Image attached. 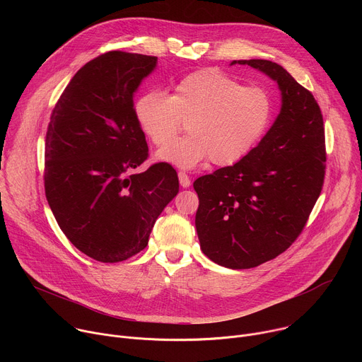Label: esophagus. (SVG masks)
Here are the masks:
<instances>
[{
	"instance_id": "esophagus-1",
	"label": "esophagus",
	"mask_w": 362,
	"mask_h": 362,
	"mask_svg": "<svg viewBox=\"0 0 362 362\" xmlns=\"http://www.w3.org/2000/svg\"><path fill=\"white\" fill-rule=\"evenodd\" d=\"M177 176H179V182H180L182 187H189L190 186V177L185 172H179Z\"/></svg>"
}]
</instances>
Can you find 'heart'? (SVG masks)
<instances>
[{
	"instance_id": "b5f03b06",
	"label": "heart",
	"mask_w": 362,
	"mask_h": 362,
	"mask_svg": "<svg viewBox=\"0 0 362 362\" xmlns=\"http://www.w3.org/2000/svg\"><path fill=\"white\" fill-rule=\"evenodd\" d=\"M139 127L154 146H164L188 123L189 136L162 147L156 158L180 169L211 159L216 166L242 160L271 126L274 101L262 88L216 70L187 74L168 97L148 91L134 103Z\"/></svg>"
}]
</instances>
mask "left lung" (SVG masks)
<instances>
[{"instance_id":"obj_1","label":"left lung","mask_w":362,"mask_h":362,"mask_svg":"<svg viewBox=\"0 0 362 362\" xmlns=\"http://www.w3.org/2000/svg\"><path fill=\"white\" fill-rule=\"evenodd\" d=\"M278 83L281 112L256 147L194 180L196 230L215 264L249 269L285 252L300 235L325 177V133L313 93L269 60H235Z\"/></svg>"}]
</instances>
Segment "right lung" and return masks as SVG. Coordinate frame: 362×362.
Returning <instances> with one entry per match:
<instances>
[{
    "mask_svg": "<svg viewBox=\"0 0 362 362\" xmlns=\"http://www.w3.org/2000/svg\"><path fill=\"white\" fill-rule=\"evenodd\" d=\"M156 64L153 56L101 54L74 74L49 117L45 197L67 239L105 264L143 250L179 192L169 163L130 175L148 156L133 97Z\"/></svg>",
    "mask_w": 362,
    "mask_h": 362,
    "instance_id": "obj_1",
    "label": "right lung"
}]
</instances>
